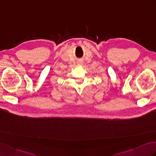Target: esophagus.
Segmentation results:
<instances>
[{
  "label": "esophagus",
  "mask_w": 156,
  "mask_h": 156,
  "mask_svg": "<svg viewBox=\"0 0 156 156\" xmlns=\"http://www.w3.org/2000/svg\"><path fill=\"white\" fill-rule=\"evenodd\" d=\"M77 65L78 66H82L83 65V62L82 61H78L77 62Z\"/></svg>",
  "instance_id": "esophagus-1"
}]
</instances>
